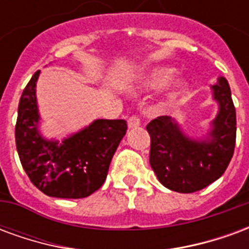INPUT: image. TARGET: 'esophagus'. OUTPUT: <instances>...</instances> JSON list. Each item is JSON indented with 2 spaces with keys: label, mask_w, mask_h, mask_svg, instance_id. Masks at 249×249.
Wrapping results in <instances>:
<instances>
[{
  "label": "esophagus",
  "mask_w": 249,
  "mask_h": 249,
  "mask_svg": "<svg viewBox=\"0 0 249 249\" xmlns=\"http://www.w3.org/2000/svg\"><path fill=\"white\" fill-rule=\"evenodd\" d=\"M141 125V120L140 117H137V116H132L128 120V128L129 129H133V128H137V126H140Z\"/></svg>",
  "instance_id": "esophagus-1"
}]
</instances>
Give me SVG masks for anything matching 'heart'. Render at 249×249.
Segmentation results:
<instances>
[{
	"label": "heart",
	"instance_id": "obj_1",
	"mask_svg": "<svg viewBox=\"0 0 249 249\" xmlns=\"http://www.w3.org/2000/svg\"><path fill=\"white\" fill-rule=\"evenodd\" d=\"M175 74H176V69L169 68V66L155 68L139 80V88L141 90H156V89H160L164 85H167ZM185 88H187L185 80L183 78L175 80L169 88V97H178V94H181L185 90Z\"/></svg>",
	"mask_w": 249,
	"mask_h": 249
}]
</instances>
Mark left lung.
I'll return each mask as SVG.
<instances>
[{"instance_id": "left-lung-1", "label": "left lung", "mask_w": 249, "mask_h": 249, "mask_svg": "<svg viewBox=\"0 0 249 249\" xmlns=\"http://www.w3.org/2000/svg\"><path fill=\"white\" fill-rule=\"evenodd\" d=\"M211 88L219 110L201 139L185 135L171 116H160L146 125L152 169L159 181L175 192L192 193L208 187L221 178L233 156L236 110L230 85L224 77H219Z\"/></svg>"}]
</instances>
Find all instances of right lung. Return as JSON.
<instances>
[{
    "label": "right lung",
    "instance_id": "add662e5",
    "mask_svg": "<svg viewBox=\"0 0 249 249\" xmlns=\"http://www.w3.org/2000/svg\"><path fill=\"white\" fill-rule=\"evenodd\" d=\"M36 71L22 92L16 124V145L30 181L51 197L82 198L96 192L108 175L109 164L126 133L125 120H94L62 140L40 132Z\"/></svg>",
    "mask_w": 249,
    "mask_h": 249
}]
</instances>
